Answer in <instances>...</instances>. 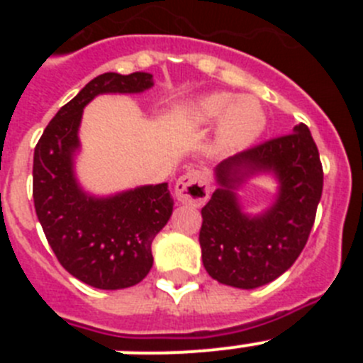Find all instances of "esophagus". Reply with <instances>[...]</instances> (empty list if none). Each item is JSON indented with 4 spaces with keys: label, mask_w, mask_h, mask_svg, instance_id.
<instances>
[{
    "label": "esophagus",
    "mask_w": 363,
    "mask_h": 363,
    "mask_svg": "<svg viewBox=\"0 0 363 363\" xmlns=\"http://www.w3.org/2000/svg\"><path fill=\"white\" fill-rule=\"evenodd\" d=\"M174 192L178 201H182V203L200 207L209 200V174L205 171H198V169L185 172L176 182Z\"/></svg>",
    "instance_id": "esophagus-1"
}]
</instances>
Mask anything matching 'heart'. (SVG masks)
<instances>
[{
	"mask_svg": "<svg viewBox=\"0 0 363 363\" xmlns=\"http://www.w3.org/2000/svg\"><path fill=\"white\" fill-rule=\"evenodd\" d=\"M185 120L194 127L218 123V140L223 149L238 150L251 145L264 133L267 114L256 96L209 92L185 107Z\"/></svg>",
	"mask_w": 363,
	"mask_h": 363,
	"instance_id": "b5f03b06",
	"label": "heart"
}]
</instances>
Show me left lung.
<instances>
[{
	"mask_svg": "<svg viewBox=\"0 0 363 363\" xmlns=\"http://www.w3.org/2000/svg\"><path fill=\"white\" fill-rule=\"evenodd\" d=\"M262 174L277 179V196L265 211L249 215L238 189ZM214 178L218 189L201 209L205 271L238 289L277 280L303 251L322 198V163L307 125L223 160L214 167Z\"/></svg>",
	"mask_w": 363,
	"mask_h": 363,
	"instance_id": "obj_1",
	"label": "left lung"
}]
</instances>
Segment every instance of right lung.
Returning a JSON list of instances; mask_svg holds the SVG:
<instances>
[{"label":"right lung","mask_w":363,"mask_h":363,"mask_svg":"<svg viewBox=\"0 0 363 363\" xmlns=\"http://www.w3.org/2000/svg\"><path fill=\"white\" fill-rule=\"evenodd\" d=\"M152 74H99L63 105L34 149L32 196L60 264L83 284L116 291L140 284L152 267L154 236L172 214L169 185H142L94 196L76 178L83 108L99 94H140Z\"/></svg>","instance_id":"add662e5"}]
</instances>
